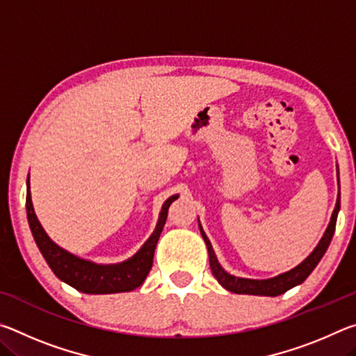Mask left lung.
I'll use <instances>...</instances> for the list:
<instances>
[{"label": "left lung", "mask_w": 356, "mask_h": 356, "mask_svg": "<svg viewBox=\"0 0 356 356\" xmlns=\"http://www.w3.org/2000/svg\"><path fill=\"white\" fill-rule=\"evenodd\" d=\"M339 176V172H337ZM339 182V179H337ZM341 209V193H337V200H336V207L333 210V215H331L330 225L325 231L323 237L321 238V242L314 248V251L305 259L303 262L297 267L289 270L286 273H281L275 278H268V280H248V278H238V276H232L227 272H225V268L221 267L220 262L216 261L215 251L212 248V243L207 238L206 232L202 231V226L200 225V231L201 236L204 238V242L207 245L209 250V262H210V268H212V273L216 280H218L220 284L226 289L229 292L234 293H246V295H265V297H276V295H281L287 292L289 289H292L295 286H298L303 282L308 276L311 275L312 270L317 267V264L321 262V259L323 257L325 251L328 250V245L333 238L334 229H336V220H337V212Z\"/></svg>", "instance_id": "obj_1"}]
</instances>
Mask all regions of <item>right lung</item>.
Returning a JSON list of instances; mask_svg holds the SVG:
<instances>
[{
    "mask_svg": "<svg viewBox=\"0 0 356 356\" xmlns=\"http://www.w3.org/2000/svg\"><path fill=\"white\" fill-rule=\"evenodd\" d=\"M177 197V195H174L165 201L155 231L134 257L120 264L102 265L72 254V252L63 250L61 246H58L47 236V232L34 213L31 191H29V174L26 180V215L35 245L39 246L42 256H44L47 264L50 265L53 273L59 280L67 282L69 286L83 293L130 292L143 284L150 268H152L154 251L166 222L168 209H170L172 201H176Z\"/></svg>",
    "mask_w": 356,
    "mask_h": 356,
    "instance_id": "right-lung-1",
    "label": "right lung"
}]
</instances>
